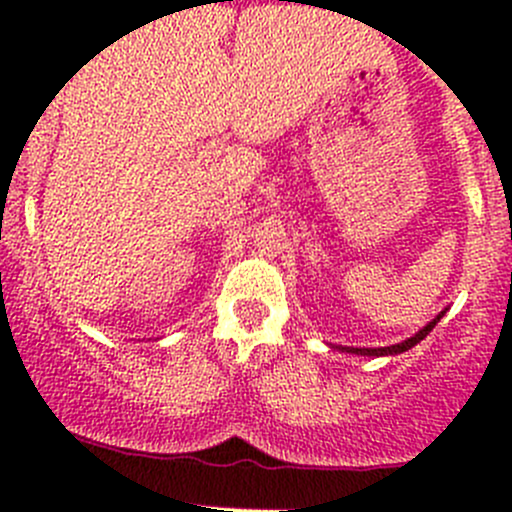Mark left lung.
Returning a JSON list of instances; mask_svg holds the SVG:
<instances>
[{"instance_id": "8db88e82", "label": "left lung", "mask_w": 512, "mask_h": 512, "mask_svg": "<svg viewBox=\"0 0 512 512\" xmlns=\"http://www.w3.org/2000/svg\"><path fill=\"white\" fill-rule=\"evenodd\" d=\"M443 314H446V309H443V312L438 314L436 319H431L426 327L418 329L414 337L404 339V342H399V344H391V347H374V349H371V347H337V349H342V352H347V354H359V356H394V354H401V352H409V349L416 347L421 339H426V334L431 332V329L436 327L438 322H441Z\"/></svg>"}]
</instances>
